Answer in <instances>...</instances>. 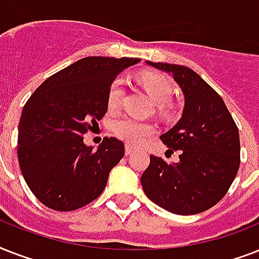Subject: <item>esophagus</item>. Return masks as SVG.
Listing matches in <instances>:
<instances>
[{
    "mask_svg": "<svg viewBox=\"0 0 259 259\" xmlns=\"http://www.w3.org/2000/svg\"><path fill=\"white\" fill-rule=\"evenodd\" d=\"M125 153H126V156H130V154L133 153V148H130L129 145H126V148H125Z\"/></svg>",
    "mask_w": 259,
    "mask_h": 259,
    "instance_id": "34e87169",
    "label": "esophagus"
}]
</instances>
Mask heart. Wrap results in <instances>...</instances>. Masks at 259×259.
Here are the masks:
<instances>
[{"mask_svg":"<svg viewBox=\"0 0 259 259\" xmlns=\"http://www.w3.org/2000/svg\"><path fill=\"white\" fill-rule=\"evenodd\" d=\"M138 82L156 106H164L172 98V86L162 75L157 72H142L138 76ZM123 97V84L121 79L114 80L107 94V105L110 109L117 107ZM113 132L122 141L129 145H140L148 136L153 133V126L144 122H138L130 117L117 118L113 122Z\"/></svg>","mask_w":259,"mask_h":259,"instance_id":"b5f03b06","label":"heart"}]
</instances>
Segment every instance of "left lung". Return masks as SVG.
Here are the masks:
<instances>
[{"label":"left lung","mask_w":259,"mask_h":259,"mask_svg":"<svg viewBox=\"0 0 259 259\" xmlns=\"http://www.w3.org/2000/svg\"><path fill=\"white\" fill-rule=\"evenodd\" d=\"M169 74L184 95L181 118L160 138L179 161L150 156L142 189L150 200L177 215H195L229 191L241 162L239 132L219 94L188 67L146 62Z\"/></svg>","instance_id":"left-lung-1"}]
</instances>
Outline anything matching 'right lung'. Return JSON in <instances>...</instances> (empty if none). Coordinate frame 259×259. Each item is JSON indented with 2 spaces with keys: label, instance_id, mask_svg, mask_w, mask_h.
Segmentation results:
<instances>
[{
  "label": "right lung",
  "instance_id": "1",
  "mask_svg": "<svg viewBox=\"0 0 259 259\" xmlns=\"http://www.w3.org/2000/svg\"><path fill=\"white\" fill-rule=\"evenodd\" d=\"M138 62L83 58L44 80L28 99L18 125L17 156L26 184L44 205L74 211L103 192L125 146L106 137L93 152L83 134L107 113V94L119 72Z\"/></svg>",
  "mask_w": 259,
  "mask_h": 259
}]
</instances>
